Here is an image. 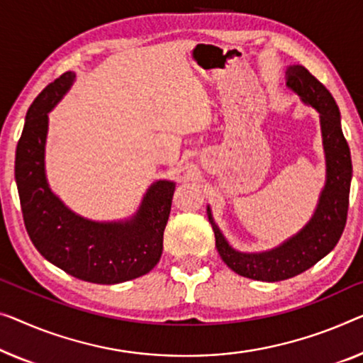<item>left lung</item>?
I'll list each match as a JSON object with an SVG mask.
<instances>
[{"label":"left lung","instance_id":"8db88e82","mask_svg":"<svg viewBox=\"0 0 363 363\" xmlns=\"http://www.w3.org/2000/svg\"><path fill=\"white\" fill-rule=\"evenodd\" d=\"M286 86L305 104L320 112L323 147L326 155V184L311 220L282 245L264 252H241L230 246L207 207L215 246L223 262L236 274L262 282L295 277L334 250L347 220L352 160L340 128L339 107L331 93L301 65L286 68Z\"/></svg>","mask_w":363,"mask_h":363}]
</instances>
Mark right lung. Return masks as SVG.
Here are the masks:
<instances>
[{"label": "right lung", "mask_w": 363, "mask_h": 363, "mask_svg": "<svg viewBox=\"0 0 363 363\" xmlns=\"http://www.w3.org/2000/svg\"><path fill=\"white\" fill-rule=\"evenodd\" d=\"M63 73L35 97L16 148L14 176L30 241L53 266L84 282L112 285L142 277L160 262L176 184L156 181L132 218L93 221L72 212L45 177L48 112L72 88Z\"/></svg>", "instance_id": "obj_1"}]
</instances>
